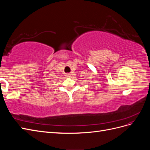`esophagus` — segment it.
I'll return each mask as SVG.
<instances>
[{
	"mask_svg": "<svg viewBox=\"0 0 150 150\" xmlns=\"http://www.w3.org/2000/svg\"><path fill=\"white\" fill-rule=\"evenodd\" d=\"M66 76H67V77H69V76H70V74H66Z\"/></svg>",
	"mask_w": 150,
	"mask_h": 150,
	"instance_id": "34e87169",
	"label": "esophagus"
}]
</instances>
